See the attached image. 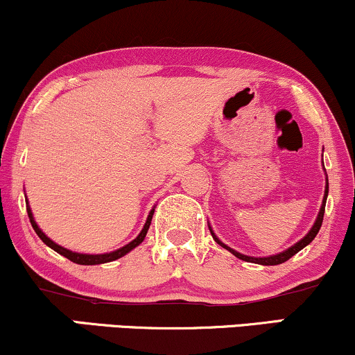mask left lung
Segmentation results:
<instances>
[{
    "instance_id": "left-lung-1",
    "label": "left lung",
    "mask_w": 355,
    "mask_h": 355,
    "mask_svg": "<svg viewBox=\"0 0 355 355\" xmlns=\"http://www.w3.org/2000/svg\"><path fill=\"white\" fill-rule=\"evenodd\" d=\"M322 150H324V148H322ZM322 168H324V164H322ZM324 173H326V169H324ZM327 192H329V182H327V174H326V189H324V198H322L321 209H319L318 217H316V220H314L313 227H311V229H309V232H308V234L304 235L303 239L298 240V242H296L295 245H291V247H290V248H286V250H283V252L277 253V255H268V257H248V255H243V253H240V252H237V250H234V248H230L229 245H225L224 242H222V240L218 239L216 234H214V230H212L211 224H209V222H207V224H209V230H211V234H212L214 240H216V242H217L218 245H220V247H224L225 250H229L230 253H234V255L237 257V258H240V260H243V261H250V263L265 265V266L284 263V261L290 260V258H291L293 255H296V253H298L300 250H303V248L306 247V245L311 243L313 240H314V237H316V235H318V232H319V229H321V224H322V217H324V207H326Z\"/></svg>"
}]
</instances>
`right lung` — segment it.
Here are the masks:
<instances>
[{
    "mask_svg": "<svg viewBox=\"0 0 355 355\" xmlns=\"http://www.w3.org/2000/svg\"><path fill=\"white\" fill-rule=\"evenodd\" d=\"M155 207H156V205H155ZM155 207L151 209L150 214H148L146 222H144L143 229H141V232H139V234H138V237L135 239V240H131L130 243L123 245V247H120V248H118V250H113V252H108V253H78V252H72V250H69V248L62 247V245L55 243L54 240H51L49 237H47L46 234H44V232H42L41 229H39L37 222L34 220L33 211H31L28 199H26V209H28V216H29L31 225H33V229H34V232H36V234H37V237L41 239L42 242L47 245V247L52 248V250L57 252V253H60V255H62V257L69 258V260L73 261V263H78V265H102V263H108V261L118 260V258L125 257L126 253H130L131 250H133V248H137L138 245L143 242L144 237H146L148 229H150V225H151L153 214H155Z\"/></svg>",
    "mask_w": 355,
    "mask_h": 355,
    "instance_id": "1",
    "label": "right lung"
}]
</instances>
